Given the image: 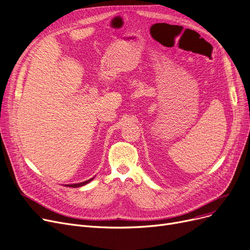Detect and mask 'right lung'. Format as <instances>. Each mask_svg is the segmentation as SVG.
<instances>
[{"label": "right lung", "mask_w": 250, "mask_h": 250, "mask_svg": "<svg viewBox=\"0 0 250 250\" xmlns=\"http://www.w3.org/2000/svg\"><path fill=\"white\" fill-rule=\"evenodd\" d=\"M93 179H94V177L90 178L89 180H86V181H84V182L75 183V184H67V185H65V186H69V187H74V188H77V187H81V186H83V185H86L87 183H89V182H90V181H92Z\"/></svg>", "instance_id": "right-lung-1"}]
</instances>
